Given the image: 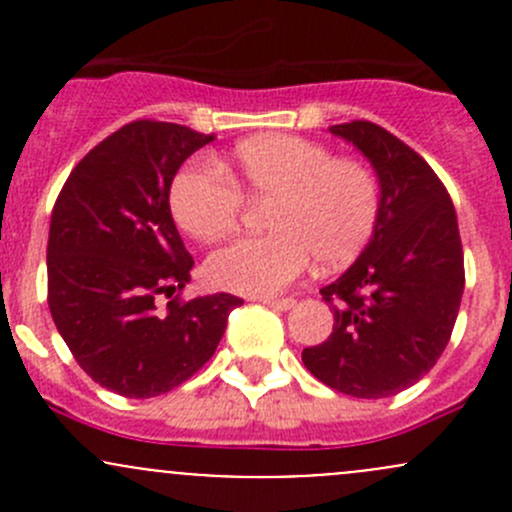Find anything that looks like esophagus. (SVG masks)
Instances as JSON below:
<instances>
[{
  "label": "esophagus",
  "mask_w": 512,
  "mask_h": 512,
  "mask_svg": "<svg viewBox=\"0 0 512 512\" xmlns=\"http://www.w3.org/2000/svg\"><path fill=\"white\" fill-rule=\"evenodd\" d=\"M255 299H257V302L267 304V307L277 309V312H287V309L294 304V299H289V297H282V299H277V297H255Z\"/></svg>",
  "instance_id": "obj_1"
}]
</instances>
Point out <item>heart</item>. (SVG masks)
I'll return each instance as SVG.
<instances>
[{"instance_id":"obj_1","label":"heart","mask_w":512,"mask_h":512,"mask_svg":"<svg viewBox=\"0 0 512 512\" xmlns=\"http://www.w3.org/2000/svg\"><path fill=\"white\" fill-rule=\"evenodd\" d=\"M230 174L195 158L175 173L168 190L170 215L200 242L230 235L245 213V198L270 203L272 232L242 237L208 260V280L227 292L267 297L292 285L309 260L342 267L374 235L381 185L356 158H337L309 138L270 133L247 138L232 151Z\"/></svg>"}]
</instances>
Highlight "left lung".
<instances>
[{
  "instance_id": "left-lung-1",
  "label": "left lung",
  "mask_w": 512,
  "mask_h": 512,
  "mask_svg": "<svg viewBox=\"0 0 512 512\" xmlns=\"http://www.w3.org/2000/svg\"><path fill=\"white\" fill-rule=\"evenodd\" d=\"M329 131L371 160L381 210L359 260L322 287L334 327L302 361L342 394L386 399L426 376L451 339L466 285L456 208L431 165L386 128L349 121Z\"/></svg>"
}]
</instances>
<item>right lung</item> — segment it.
Returning a JSON list of instances; mask_svg holds the SVG:
<instances>
[{"label": "right lung", "mask_w": 512, "mask_h": 512, "mask_svg": "<svg viewBox=\"0 0 512 512\" xmlns=\"http://www.w3.org/2000/svg\"><path fill=\"white\" fill-rule=\"evenodd\" d=\"M210 141L156 118L126 123L76 163L51 210V317L76 364L128 399L160 396L203 369L242 304L227 292L180 297L193 257L168 190L183 160Z\"/></svg>", "instance_id": "right-lung-1"}]
</instances>
